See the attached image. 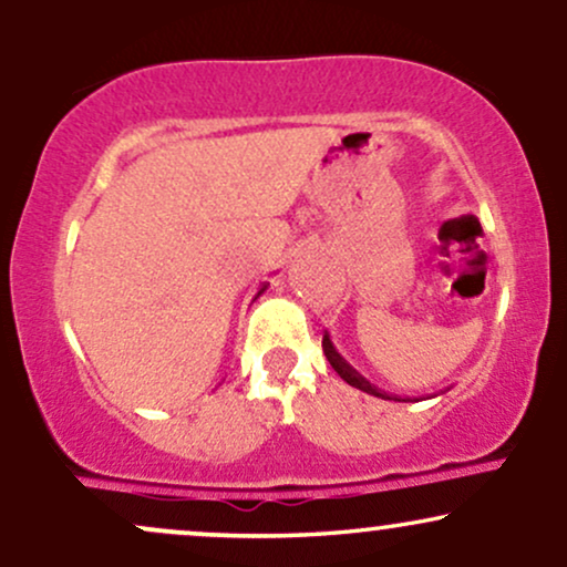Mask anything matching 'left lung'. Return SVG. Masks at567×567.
Returning <instances> with one entry per match:
<instances>
[{"instance_id": "8db88e82", "label": "left lung", "mask_w": 567, "mask_h": 567, "mask_svg": "<svg viewBox=\"0 0 567 567\" xmlns=\"http://www.w3.org/2000/svg\"><path fill=\"white\" fill-rule=\"evenodd\" d=\"M322 351H324V357H328V362H330V365H333L336 373L341 375V379L347 381L349 386L360 389V392H368V394H373V396H381V400H400V396H392V394L381 392V389H379V386H373V383H370V381L365 379V375H362V373H357V370L351 368L349 362L343 360L341 354H338V349L333 347V341H330L328 330H324V336H322ZM400 402H405V400H400Z\"/></svg>"}]
</instances>
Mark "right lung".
<instances>
[{
	"label": "right lung",
	"instance_id": "1",
	"mask_svg": "<svg viewBox=\"0 0 567 567\" xmlns=\"http://www.w3.org/2000/svg\"><path fill=\"white\" fill-rule=\"evenodd\" d=\"M266 288H269V285H261V290H258V296H261V292H264ZM258 296H256V298H258Z\"/></svg>",
	"mask_w": 567,
	"mask_h": 567
}]
</instances>
